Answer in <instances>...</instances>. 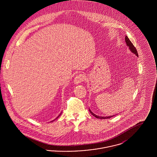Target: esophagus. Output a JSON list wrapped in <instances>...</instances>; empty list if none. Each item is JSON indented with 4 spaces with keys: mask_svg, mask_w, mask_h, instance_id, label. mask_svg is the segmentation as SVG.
Segmentation results:
<instances>
[{
    "mask_svg": "<svg viewBox=\"0 0 157 157\" xmlns=\"http://www.w3.org/2000/svg\"><path fill=\"white\" fill-rule=\"evenodd\" d=\"M85 79H86L85 76L82 74H78L76 76V77L74 79V82L76 84H78V83H80L83 81H84Z\"/></svg>",
    "mask_w": 157,
    "mask_h": 157,
    "instance_id": "34e87169",
    "label": "esophagus"
}]
</instances>
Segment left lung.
<instances>
[{
    "label": "left lung",
    "mask_w": 157,
    "mask_h": 157,
    "mask_svg": "<svg viewBox=\"0 0 157 157\" xmlns=\"http://www.w3.org/2000/svg\"><path fill=\"white\" fill-rule=\"evenodd\" d=\"M125 42L127 44V46L129 47V49H130V51L132 53H134L135 55H136L137 56H138V52H137V51L135 48L134 46L132 44V43L131 42V40L129 39V38L127 37V36H125ZM90 112L92 113V115L93 116H94L95 117H96L97 118H99V119H108V118H111L112 117H113V115L112 116H109V117H99V116H98L97 115L94 114L93 112H92L90 109Z\"/></svg>",
    "instance_id": "obj_1"
}]
</instances>
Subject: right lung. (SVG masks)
<instances>
[{
	"label": "right lung",
	"instance_id": "obj_1",
	"mask_svg": "<svg viewBox=\"0 0 157 157\" xmlns=\"http://www.w3.org/2000/svg\"><path fill=\"white\" fill-rule=\"evenodd\" d=\"M60 115H61V113H60V114H59V116H58V117H57V118H56V119H57V118H58V117H59Z\"/></svg>",
	"mask_w": 157,
	"mask_h": 157
}]
</instances>
